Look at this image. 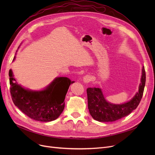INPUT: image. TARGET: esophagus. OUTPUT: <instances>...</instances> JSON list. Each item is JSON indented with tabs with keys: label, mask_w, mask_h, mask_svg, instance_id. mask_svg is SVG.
<instances>
[{
	"label": "esophagus",
	"mask_w": 155,
	"mask_h": 155,
	"mask_svg": "<svg viewBox=\"0 0 155 155\" xmlns=\"http://www.w3.org/2000/svg\"><path fill=\"white\" fill-rule=\"evenodd\" d=\"M83 81H84V82H85V83H88V82H90L91 81V76H89V75H85V76H84V78H83Z\"/></svg>",
	"instance_id": "obj_1"
}]
</instances>
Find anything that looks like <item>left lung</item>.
Here are the masks:
<instances>
[{"mask_svg": "<svg viewBox=\"0 0 155 155\" xmlns=\"http://www.w3.org/2000/svg\"><path fill=\"white\" fill-rule=\"evenodd\" d=\"M145 82L146 73L143 67L139 91L131 101L122 104H113L107 102L99 88H88V108L91 115L99 122H113L127 116L139 105L143 95Z\"/></svg>", "mask_w": 155, "mask_h": 155, "instance_id": "left-lung-1", "label": "left lung"}]
</instances>
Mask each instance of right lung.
Segmentation results:
<instances>
[{
    "mask_svg": "<svg viewBox=\"0 0 155 155\" xmlns=\"http://www.w3.org/2000/svg\"><path fill=\"white\" fill-rule=\"evenodd\" d=\"M9 76L14 105L31 119L41 122L52 121L60 116L68 88L75 82L67 77H58L44 90L32 91L16 83L12 70L9 71Z\"/></svg>",
    "mask_w": 155,
    "mask_h": 155,
    "instance_id": "add662e5",
    "label": "right lung"
}]
</instances>
